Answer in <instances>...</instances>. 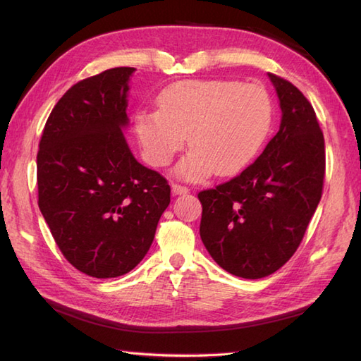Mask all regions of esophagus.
<instances>
[{"instance_id": "34e87169", "label": "esophagus", "mask_w": 361, "mask_h": 361, "mask_svg": "<svg viewBox=\"0 0 361 361\" xmlns=\"http://www.w3.org/2000/svg\"><path fill=\"white\" fill-rule=\"evenodd\" d=\"M188 192H189L188 186L178 185V183H173V185H172V194L173 195H183V194H188Z\"/></svg>"}]
</instances>
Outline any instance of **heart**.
Listing matches in <instances>:
<instances>
[{
	"label": "heart",
	"mask_w": 361,
	"mask_h": 361,
	"mask_svg": "<svg viewBox=\"0 0 361 361\" xmlns=\"http://www.w3.org/2000/svg\"><path fill=\"white\" fill-rule=\"evenodd\" d=\"M157 105L158 111L135 118L144 158L153 167L167 166L189 135L192 150L176 166L186 180L240 172L264 145L273 119L262 87L231 80L176 82L161 91Z\"/></svg>",
	"instance_id": "obj_1"
}]
</instances>
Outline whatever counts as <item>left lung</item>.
Here are the masks:
<instances>
[{
	"label": "left lung",
	"mask_w": 361,
	"mask_h": 361,
	"mask_svg": "<svg viewBox=\"0 0 361 361\" xmlns=\"http://www.w3.org/2000/svg\"><path fill=\"white\" fill-rule=\"evenodd\" d=\"M278 93L279 132L234 178L198 192L200 237L234 276L260 279L295 255L323 195L324 136L312 104L293 83L268 73Z\"/></svg>",
	"instance_id": "1"
}]
</instances>
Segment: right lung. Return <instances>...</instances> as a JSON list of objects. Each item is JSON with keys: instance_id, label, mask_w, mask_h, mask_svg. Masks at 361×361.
Listing matches in <instances>:
<instances>
[{"instance_id": "obj_1", "label": "right lung", "mask_w": 361, "mask_h": 361, "mask_svg": "<svg viewBox=\"0 0 361 361\" xmlns=\"http://www.w3.org/2000/svg\"><path fill=\"white\" fill-rule=\"evenodd\" d=\"M133 71L111 68L73 85L38 144V208L68 262L97 279L141 262L171 203L167 180L137 163L121 130Z\"/></svg>"}]
</instances>
